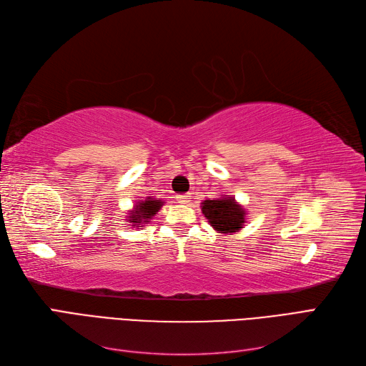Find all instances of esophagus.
I'll list each match as a JSON object with an SVG mask.
<instances>
[{
    "label": "esophagus",
    "instance_id": "34e87169",
    "mask_svg": "<svg viewBox=\"0 0 366 366\" xmlns=\"http://www.w3.org/2000/svg\"><path fill=\"white\" fill-rule=\"evenodd\" d=\"M177 202H179L180 204H187L191 202V194H182L177 197Z\"/></svg>",
    "mask_w": 366,
    "mask_h": 366
}]
</instances>
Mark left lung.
<instances>
[{"mask_svg": "<svg viewBox=\"0 0 366 366\" xmlns=\"http://www.w3.org/2000/svg\"><path fill=\"white\" fill-rule=\"evenodd\" d=\"M202 210L209 224L219 234H234L244 226L246 210L235 202L234 197L223 195L215 200H204Z\"/></svg>", "mask_w": 366, "mask_h": 366, "instance_id": "1", "label": "left lung"}]
</instances>
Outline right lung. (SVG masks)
<instances>
[{"instance_id": "right-lung-1", "label": "right lung", "mask_w": 366, "mask_h": 366, "mask_svg": "<svg viewBox=\"0 0 366 366\" xmlns=\"http://www.w3.org/2000/svg\"><path fill=\"white\" fill-rule=\"evenodd\" d=\"M164 204L163 200H156V198H145L143 202H137V204L132 207L131 214L128 215V221L137 227H142L149 223V219L156 215L162 206Z\"/></svg>"}]
</instances>
